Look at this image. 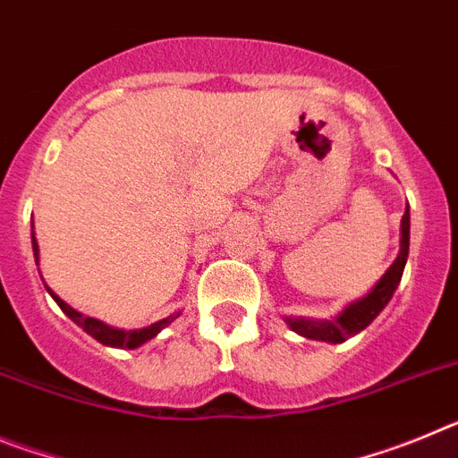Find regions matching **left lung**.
Instances as JSON below:
<instances>
[{
  "instance_id": "left-lung-1",
  "label": "left lung",
  "mask_w": 458,
  "mask_h": 458,
  "mask_svg": "<svg viewBox=\"0 0 458 458\" xmlns=\"http://www.w3.org/2000/svg\"><path fill=\"white\" fill-rule=\"evenodd\" d=\"M402 248L396 254L394 264L386 270V275L376 282L374 289L360 298V301L351 302L346 310L335 317L333 321H310V318H286L291 330L307 339H318V342H330V344H342L349 337L358 335L360 330H365L380 311L386 310L390 302L392 293L396 291L399 282H402L403 268H406L408 259V245H411V210L406 206V213L402 217Z\"/></svg>"
}]
</instances>
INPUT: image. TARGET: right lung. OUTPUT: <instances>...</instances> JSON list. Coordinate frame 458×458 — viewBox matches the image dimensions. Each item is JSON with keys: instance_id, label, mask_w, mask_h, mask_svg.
<instances>
[{"instance_id": "obj_1", "label": "right lung", "mask_w": 458, "mask_h": 458, "mask_svg": "<svg viewBox=\"0 0 458 458\" xmlns=\"http://www.w3.org/2000/svg\"><path fill=\"white\" fill-rule=\"evenodd\" d=\"M31 229H34V225H31ZM31 248H34V259H36V264H38V242H36L34 232H31ZM50 295L56 301V305L62 307L64 314L78 323L84 333L91 335L93 339H98V342L105 344V346H116V349H137V346H141L144 342H148V339L156 337V335L160 333L163 327H167L174 318L181 317V311H176V314H172V317L163 318V321H157V323H151V326H147V327H140V330H119V327L107 326V323L98 321V318L82 317L78 310H72L71 305H66V302H64L59 295L52 293V291H50Z\"/></svg>"}]
</instances>
